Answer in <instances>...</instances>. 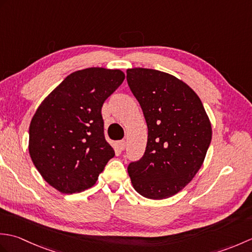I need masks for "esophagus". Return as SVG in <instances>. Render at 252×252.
Instances as JSON below:
<instances>
[{"instance_id":"obj_1","label":"esophagus","mask_w":252,"mask_h":252,"mask_svg":"<svg viewBox=\"0 0 252 252\" xmlns=\"http://www.w3.org/2000/svg\"><path fill=\"white\" fill-rule=\"evenodd\" d=\"M118 145H119V147H120L121 151H123V149L126 148V141H120V142H119V144H118Z\"/></svg>"}]
</instances>
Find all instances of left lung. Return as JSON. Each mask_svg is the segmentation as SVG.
Wrapping results in <instances>:
<instances>
[{
    "instance_id": "1",
    "label": "left lung",
    "mask_w": 252,
    "mask_h": 252,
    "mask_svg": "<svg viewBox=\"0 0 252 252\" xmlns=\"http://www.w3.org/2000/svg\"><path fill=\"white\" fill-rule=\"evenodd\" d=\"M126 81L148 127L145 154L127 167L132 185L149 199L172 197L201 168L212 138L210 119L194 90L172 74L132 68Z\"/></svg>"
}]
</instances>
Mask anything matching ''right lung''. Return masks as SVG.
I'll return each instance as SVG.
<instances>
[{"mask_svg":"<svg viewBox=\"0 0 252 252\" xmlns=\"http://www.w3.org/2000/svg\"><path fill=\"white\" fill-rule=\"evenodd\" d=\"M126 76L119 69L74 71L32 117L29 154L47 183L63 194L92 187L115 151L104 136L101 107Z\"/></svg>","mask_w":252,"mask_h":252,"instance_id":"obj_1","label":"right lung"}]
</instances>
